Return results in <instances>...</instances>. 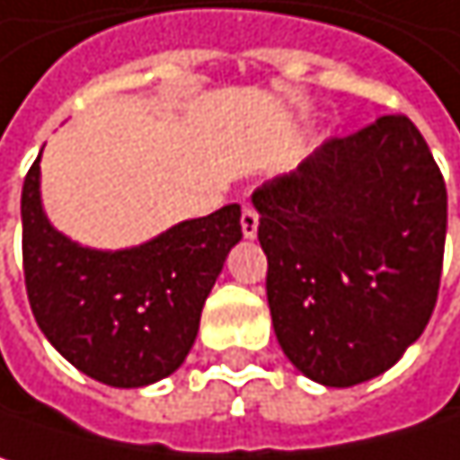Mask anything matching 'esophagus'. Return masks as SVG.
I'll return each mask as SVG.
<instances>
[{
	"label": "esophagus",
	"mask_w": 460,
	"mask_h": 460,
	"mask_svg": "<svg viewBox=\"0 0 460 460\" xmlns=\"http://www.w3.org/2000/svg\"><path fill=\"white\" fill-rule=\"evenodd\" d=\"M240 223H243V234H245L248 240H253V237H256V232H259V212H256L251 204H245V207H243V217H240Z\"/></svg>",
	"instance_id": "obj_1"
}]
</instances>
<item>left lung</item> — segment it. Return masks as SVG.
<instances>
[{
  "label": "left lung",
  "instance_id": "left-lung-1",
  "mask_svg": "<svg viewBox=\"0 0 460 460\" xmlns=\"http://www.w3.org/2000/svg\"><path fill=\"white\" fill-rule=\"evenodd\" d=\"M278 342L310 380L350 388L391 369L439 294L447 190L407 115L323 142L253 193Z\"/></svg>",
  "mask_w": 460,
  "mask_h": 460
}]
</instances>
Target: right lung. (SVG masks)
<instances>
[{
    "instance_id": "obj_1",
    "label": "right lung",
    "mask_w": 460,
    "mask_h": 460,
    "mask_svg": "<svg viewBox=\"0 0 460 460\" xmlns=\"http://www.w3.org/2000/svg\"><path fill=\"white\" fill-rule=\"evenodd\" d=\"M240 204L182 220L128 251H91L50 226L40 201V155L23 193V278L48 342L83 375L142 388L188 356L204 299L240 240Z\"/></svg>"
}]
</instances>
